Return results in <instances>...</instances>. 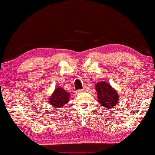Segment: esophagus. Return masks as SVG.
Here are the masks:
<instances>
[{"instance_id": "34e87169", "label": "esophagus", "mask_w": 155, "mask_h": 155, "mask_svg": "<svg viewBox=\"0 0 155 155\" xmlns=\"http://www.w3.org/2000/svg\"><path fill=\"white\" fill-rule=\"evenodd\" d=\"M88 90V87L85 86V87H83V89H81V90L78 91V93H84V92H87Z\"/></svg>"}]
</instances>
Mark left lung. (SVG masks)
<instances>
[{"label": "left lung", "mask_w": 155, "mask_h": 155, "mask_svg": "<svg viewBox=\"0 0 155 155\" xmlns=\"http://www.w3.org/2000/svg\"><path fill=\"white\" fill-rule=\"evenodd\" d=\"M95 89L97 93V99L102 107L107 110L116 106L119 95L118 91L106 81L97 82L95 84Z\"/></svg>", "instance_id": "left-lung-1"}]
</instances>
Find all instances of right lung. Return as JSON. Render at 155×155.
<instances>
[{
	"mask_svg": "<svg viewBox=\"0 0 155 155\" xmlns=\"http://www.w3.org/2000/svg\"><path fill=\"white\" fill-rule=\"evenodd\" d=\"M70 97V93L66 91L64 88L59 87L55 88L53 93L48 98V101L49 104L52 108L58 109V108L63 107L66 104L68 103Z\"/></svg>",
	"mask_w": 155,
	"mask_h": 155,
	"instance_id": "add662e5",
	"label": "right lung"
}]
</instances>
